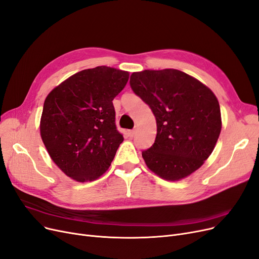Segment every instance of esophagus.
<instances>
[{
	"instance_id": "esophagus-1",
	"label": "esophagus",
	"mask_w": 259,
	"mask_h": 259,
	"mask_svg": "<svg viewBox=\"0 0 259 259\" xmlns=\"http://www.w3.org/2000/svg\"><path fill=\"white\" fill-rule=\"evenodd\" d=\"M135 130H131V131H128L127 132V135H128V137H134V135H135Z\"/></svg>"
}]
</instances>
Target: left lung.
I'll return each instance as SVG.
<instances>
[{
  "instance_id": "left-lung-1",
  "label": "left lung",
  "mask_w": 259,
  "mask_h": 259,
  "mask_svg": "<svg viewBox=\"0 0 259 259\" xmlns=\"http://www.w3.org/2000/svg\"><path fill=\"white\" fill-rule=\"evenodd\" d=\"M130 85L156 119V138L142 151L149 169L167 181L182 180L198 170L221 132V111L213 92L175 69L135 72Z\"/></svg>"
}]
</instances>
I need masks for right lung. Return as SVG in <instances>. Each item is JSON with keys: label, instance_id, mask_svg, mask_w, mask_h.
I'll return each instance as SVG.
<instances>
[{"label": "right lung", "instance_id": "right-lung-1", "mask_svg": "<svg viewBox=\"0 0 259 259\" xmlns=\"http://www.w3.org/2000/svg\"><path fill=\"white\" fill-rule=\"evenodd\" d=\"M128 77V72L105 66L82 70L47 97L41 138L52 160L69 178L95 181L109 168L123 141L112 100Z\"/></svg>", "mask_w": 259, "mask_h": 259}]
</instances>
